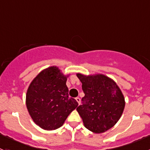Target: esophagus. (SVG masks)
Masks as SVG:
<instances>
[{"mask_svg": "<svg viewBox=\"0 0 150 150\" xmlns=\"http://www.w3.org/2000/svg\"><path fill=\"white\" fill-rule=\"evenodd\" d=\"M75 99H76V101L78 102V104H81V99H80L79 97H76V98H75Z\"/></svg>", "mask_w": 150, "mask_h": 150, "instance_id": "obj_1", "label": "esophagus"}]
</instances>
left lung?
Here are the masks:
<instances>
[{
	"mask_svg": "<svg viewBox=\"0 0 150 150\" xmlns=\"http://www.w3.org/2000/svg\"><path fill=\"white\" fill-rule=\"evenodd\" d=\"M85 96L77 111L86 128L100 134L114 126L122 115L125 99L112 79L104 75L85 76L77 74Z\"/></svg>",
	"mask_w": 150,
	"mask_h": 150,
	"instance_id": "8db88e82",
	"label": "left lung"
}]
</instances>
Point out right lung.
<instances>
[{
	"mask_svg": "<svg viewBox=\"0 0 150 150\" xmlns=\"http://www.w3.org/2000/svg\"><path fill=\"white\" fill-rule=\"evenodd\" d=\"M67 77L57 67L40 72L32 81L26 95V105L33 121L45 130L63 125L78 103L69 98Z\"/></svg>",
	"mask_w": 150,
	"mask_h": 150,
	"instance_id": "obj_1",
	"label": "right lung"
}]
</instances>
